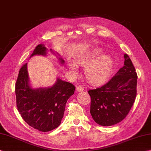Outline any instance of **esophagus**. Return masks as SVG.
<instances>
[{"instance_id": "1", "label": "esophagus", "mask_w": 151, "mask_h": 151, "mask_svg": "<svg viewBox=\"0 0 151 151\" xmlns=\"http://www.w3.org/2000/svg\"><path fill=\"white\" fill-rule=\"evenodd\" d=\"M84 90V88L82 86H76V91L77 92H80V91H83Z\"/></svg>"}]
</instances>
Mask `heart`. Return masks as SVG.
<instances>
[{
  "label": "heart",
  "mask_w": 151,
  "mask_h": 151,
  "mask_svg": "<svg viewBox=\"0 0 151 151\" xmlns=\"http://www.w3.org/2000/svg\"><path fill=\"white\" fill-rule=\"evenodd\" d=\"M102 50L95 48L78 58L77 64L86 65L85 75L87 80L92 83H99L106 80L113 71L114 62L109 56L102 55ZM68 68L73 74L77 72V65L69 63Z\"/></svg>",
  "instance_id": "heart-1"
}]
</instances>
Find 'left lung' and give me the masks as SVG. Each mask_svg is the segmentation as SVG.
<instances>
[{
  "label": "left lung",
  "mask_w": 151,
  "mask_h": 151,
  "mask_svg": "<svg viewBox=\"0 0 151 151\" xmlns=\"http://www.w3.org/2000/svg\"><path fill=\"white\" fill-rule=\"evenodd\" d=\"M124 66L104 86L90 89V113L96 123L111 126L127 116L136 96L137 73L131 60L124 55Z\"/></svg>",
  "instance_id": "obj_1"
}]
</instances>
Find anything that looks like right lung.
I'll use <instances>...</instances> for the list:
<instances>
[{"label":"right lung","instance_id":"obj_1","mask_svg":"<svg viewBox=\"0 0 151 151\" xmlns=\"http://www.w3.org/2000/svg\"><path fill=\"white\" fill-rule=\"evenodd\" d=\"M46 51L44 45L38 44L31 57L36 55H45ZM60 60L64 63L62 58ZM28 82L26 63L20 69L15 83L17 107L23 120L31 127L42 132L58 127L64 116L67 101L75 93V86L58 78L51 87L33 89Z\"/></svg>","mask_w":151,"mask_h":151}]
</instances>
